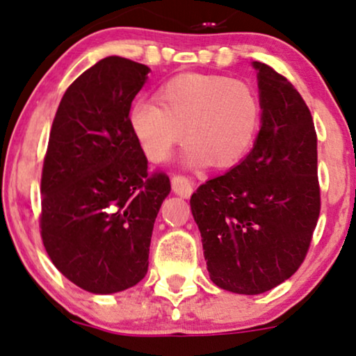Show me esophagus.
Here are the masks:
<instances>
[{"label":"esophagus","instance_id":"obj_1","mask_svg":"<svg viewBox=\"0 0 356 356\" xmlns=\"http://www.w3.org/2000/svg\"><path fill=\"white\" fill-rule=\"evenodd\" d=\"M172 189L175 195L181 197H189L193 193V184L186 177H183V175H175L172 178Z\"/></svg>","mask_w":356,"mask_h":356}]
</instances>
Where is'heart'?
<instances>
[{
	"mask_svg": "<svg viewBox=\"0 0 356 356\" xmlns=\"http://www.w3.org/2000/svg\"><path fill=\"white\" fill-rule=\"evenodd\" d=\"M155 99H137L129 126L144 155L161 163L173 147L188 140L189 167L238 163L255 142L261 104L253 88L229 76L183 73L163 83Z\"/></svg>",
	"mask_w": 356,
	"mask_h": 356,
	"instance_id": "1",
	"label": "heart"
}]
</instances>
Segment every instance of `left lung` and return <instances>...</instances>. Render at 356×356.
Returning a JSON list of instances; mask_svg holds the SVG:
<instances>
[{
  "instance_id": "left-lung-1",
  "label": "left lung",
  "mask_w": 356,
  "mask_h": 356,
  "mask_svg": "<svg viewBox=\"0 0 356 356\" xmlns=\"http://www.w3.org/2000/svg\"><path fill=\"white\" fill-rule=\"evenodd\" d=\"M253 68L261 104L253 149L189 201L212 283L250 296L296 273L321 212L311 111L283 75L261 62Z\"/></svg>"
}]
</instances>
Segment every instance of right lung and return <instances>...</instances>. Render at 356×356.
<instances>
[{"label": "right lung", "instance_id": "1", "mask_svg": "<svg viewBox=\"0 0 356 356\" xmlns=\"http://www.w3.org/2000/svg\"><path fill=\"white\" fill-rule=\"evenodd\" d=\"M150 68L106 57L60 101L44 159L40 235L50 260L93 294L136 286L149 270L152 230L170 178L149 173L129 126Z\"/></svg>", "mask_w": 356, "mask_h": 356}]
</instances>
